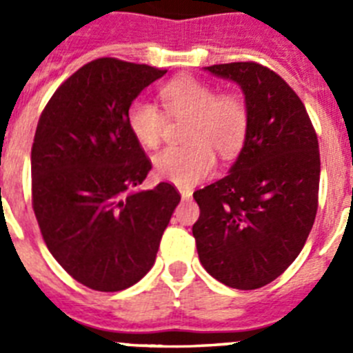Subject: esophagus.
<instances>
[{
	"instance_id": "obj_1",
	"label": "esophagus",
	"mask_w": 353,
	"mask_h": 353,
	"mask_svg": "<svg viewBox=\"0 0 353 353\" xmlns=\"http://www.w3.org/2000/svg\"><path fill=\"white\" fill-rule=\"evenodd\" d=\"M180 194H182L183 199H189L192 196L191 189H180Z\"/></svg>"
}]
</instances>
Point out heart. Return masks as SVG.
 <instances>
[{
	"label": "heart",
	"instance_id": "b5f03b06",
	"mask_svg": "<svg viewBox=\"0 0 353 353\" xmlns=\"http://www.w3.org/2000/svg\"><path fill=\"white\" fill-rule=\"evenodd\" d=\"M164 108L148 101H134L127 111V125L141 146L154 150L161 145L168 119L182 121L183 146L164 150L154 159L159 179L180 187H191L214 170L212 150L221 157H232L242 148L249 130V109L244 97L221 92L214 84L192 76L171 79L159 90Z\"/></svg>",
	"mask_w": 353,
	"mask_h": 353
}]
</instances>
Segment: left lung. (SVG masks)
I'll list each match as a JSON object with an SVG mask.
<instances>
[{
	"label": "left lung",
	"mask_w": 353,
	"mask_h": 353,
	"mask_svg": "<svg viewBox=\"0 0 353 353\" xmlns=\"http://www.w3.org/2000/svg\"><path fill=\"white\" fill-rule=\"evenodd\" d=\"M244 90L249 130L230 174L196 191L198 256L212 277L256 290L281 276L304 248L318 210L320 150L299 95L256 61L207 67Z\"/></svg>",
	"instance_id": "8db88e82"
}]
</instances>
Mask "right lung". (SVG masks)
I'll return each mask as SVG.
<instances>
[{
	"label": "right lung",
	"mask_w": 353,
	"mask_h": 353,
	"mask_svg": "<svg viewBox=\"0 0 353 353\" xmlns=\"http://www.w3.org/2000/svg\"><path fill=\"white\" fill-rule=\"evenodd\" d=\"M168 70L97 58L58 86L31 146V205L54 260L77 283L120 292L152 269L180 192H132L152 168L127 111Z\"/></svg>",
	"instance_id": "1"
}]
</instances>
